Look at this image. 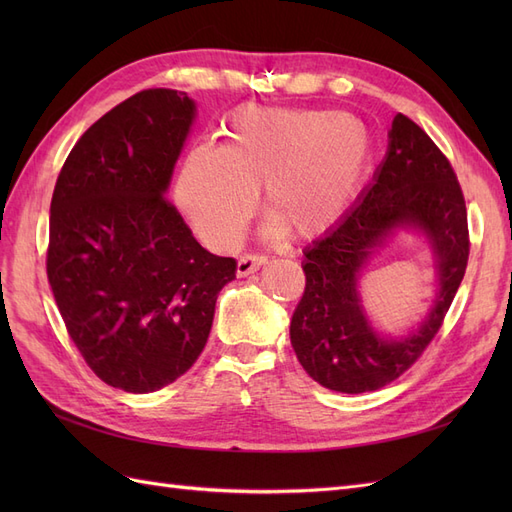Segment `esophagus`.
<instances>
[{"instance_id": "1", "label": "esophagus", "mask_w": 512, "mask_h": 512, "mask_svg": "<svg viewBox=\"0 0 512 512\" xmlns=\"http://www.w3.org/2000/svg\"><path fill=\"white\" fill-rule=\"evenodd\" d=\"M267 260H269V258L262 256V254H245V256H241L239 262H237V275H239V277L250 275V273L258 271L262 265H265Z\"/></svg>"}]
</instances>
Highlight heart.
Returning <instances> with one entry per match:
<instances>
[{"label":"heart","instance_id":"1","mask_svg":"<svg viewBox=\"0 0 512 512\" xmlns=\"http://www.w3.org/2000/svg\"><path fill=\"white\" fill-rule=\"evenodd\" d=\"M224 143L183 158L175 198L203 241L235 245L256 209L292 239L331 230L359 194L374 143L361 119L312 108L243 104L222 126Z\"/></svg>","mask_w":512,"mask_h":512}]
</instances>
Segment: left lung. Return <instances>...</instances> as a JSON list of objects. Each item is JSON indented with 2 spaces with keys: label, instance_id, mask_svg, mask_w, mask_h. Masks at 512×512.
<instances>
[{
  "label": "left lung",
  "instance_id": "1",
  "mask_svg": "<svg viewBox=\"0 0 512 512\" xmlns=\"http://www.w3.org/2000/svg\"><path fill=\"white\" fill-rule=\"evenodd\" d=\"M376 181L344 218L303 252L305 290L290 322L303 369L339 393H367L397 380L438 335L470 256L468 211L455 170L427 132L397 115ZM412 223L439 258L441 294L414 336L399 343L368 329L355 294L358 271L388 232Z\"/></svg>",
  "mask_w": 512,
  "mask_h": 512
}]
</instances>
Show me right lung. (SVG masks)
I'll use <instances>...</instances> for the list:
<instances>
[{"label": "right lung", "mask_w": 512, "mask_h": 512, "mask_svg": "<svg viewBox=\"0 0 512 512\" xmlns=\"http://www.w3.org/2000/svg\"><path fill=\"white\" fill-rule=\"evenodd\" d=\"M185 91L145 89L76 141L51 200L46 275L87 367L126 393L175 382L203 352L237 260L207 252L164 196L190 132Z\"/></svg>", "instance_id": "add662e5"}]
</instances>
